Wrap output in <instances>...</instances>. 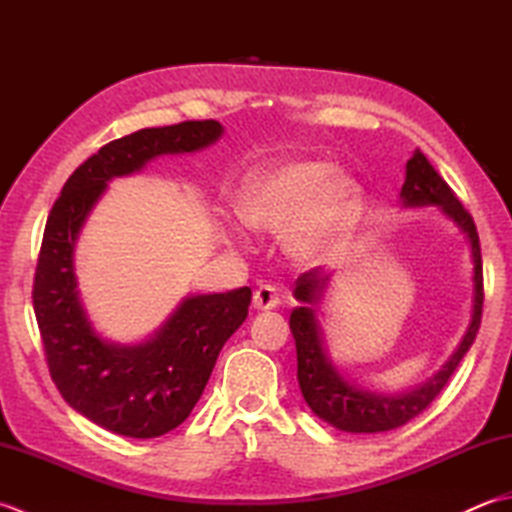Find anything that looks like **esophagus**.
<instances>
[{
    "instance_id": "1",
    "label": "esophagus",
    "mask_w": 512,
    "mask_h": 512,
    "mask_svg": "<svg viewBox=\"0 0 512 512\" xmlns=\"http://www.w3.org/2000/svg\"><path fill=\"white\" fill-rule=\"evenodd\" d=\"M253 306L257 310H273L279 306V292L273 284H262L253 292Z\"/></svg>"
}]
</instances>
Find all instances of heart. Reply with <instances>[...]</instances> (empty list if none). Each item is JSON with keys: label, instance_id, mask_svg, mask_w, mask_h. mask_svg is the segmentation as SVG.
<instances>
[{"label": "heart", "instance_id": "b5f03b06", "mask_svg": "<svg viewBox=\"0 0 512 512\" xmlns=\"http://www.w3.org/2000/svg\"><path fill=\"white\" fill-rule=\"evenodd\" d=\"M328 160H288L244 180L237 213L259 233L288 235L292 255L317 262L343 242L356 222L361 191L347 176H332Z\"/></svg>", "mask_w": 512, "mask_h": 512}]
</instances>
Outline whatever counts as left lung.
<instances>
[{"label": "left lung", "mask_w": 512, "mask_h": 512, "mask_svg": "<svg viewBox=\"0 0 512 512\" xmlns=\"http://www.w3.org/2000/svg\"><path fill=\"white\" fill-rule=\"evenodd\" d=\"M402 204L405 206H440L451 220L458 224L471 239L473 253V319L469 330L449 363L444 365L438 376H433L429 383L411 389L409 394L400 396H383L369 394L352 387L347 380L339 376L332 367L328 356L323 352L321 332L317 319H314V303L321 299V292L328 284V275H323L319 268H310L308 273L299 275L295 281V297L303 301L301 308H295L290 314V330L297 345V378L301 394L306 398L310 409L325 422L334 424L336 429L350 433H378L391 431L407 424L427 409L438 398L444 385L449 383L455 369H458L464 354L475 341V334L482 323L484 308V275H482V250L480 235L471 213L464 209L458 195L447 184L440 173L433 169L427 156L420 149L413 151L411 160H407V178L402 184Z\"/></svg>", "instance_id": "1"}]
</instances>
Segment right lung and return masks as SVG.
<instances>
[{
    "label": "right lung",
    "instance_id": "add662e5",
    "mask_svg": "<svg viewBox=\"0 0 512 512\" xmlns=\"http://www.w3.org/2000/svg\"><path fill=\"white\" fill-rule=\"evenodd\" d=\"M222 136L217 121H184L116 138L76 169L48 215L32 306L54 385L72 409L127 438H158L189 418L217 354L250 303V288L182 301L147 343H105L76 292L74 242L107 180L138 171L160 154L195 151Z\"/></svg>",
    "mask_w": 512,
    "mask_h": 512
}]
</instances>
